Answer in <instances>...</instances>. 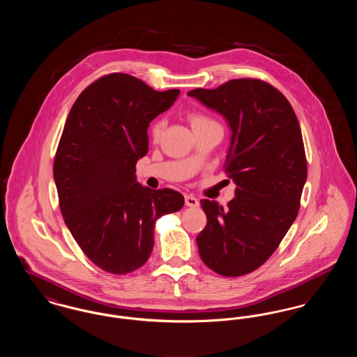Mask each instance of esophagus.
Returning <instances> with one entry per match:
<instances>
[{
  "label": "esophagus",
  "mask_w": 357,
  "mask_h": 357,
  "mask_svg": "<svg viewBox=\"0 0 357 357\" xmlns=\"http://www.w3.org/2000/svg\"><path fill=\"white\" fill-rule=\"evenodd\" d=\"M185 204L188 207H198L199 206V201L195 197H192V195H186L185 197Z\"/></svg>",
  "instance_id": "1"
}]
</instances>
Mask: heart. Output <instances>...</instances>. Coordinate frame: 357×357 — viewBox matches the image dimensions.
<instances>
[{"label":"heart","instance_id":"b5f03b06","mask_svg":"<svg viewBox=\"0 0 357 357\" xmlns=\"http://www.w3.org/2000/svg\"><path fill=\"white\" fill-rule=\"evenodd\" d=\"M187 118H188V121H190V124H191L194 131L198 130V128L206 127V126L217 124L215 120L211 119L210 116L204 115L202 112H197V111H190L187 114ZM163 127H165V120L162 119V118L153 120L151 126H150V134H151L153 137H158V136L162 134Z\"/></svg>","mask_w":357,"mask_h":357}]
</instances>
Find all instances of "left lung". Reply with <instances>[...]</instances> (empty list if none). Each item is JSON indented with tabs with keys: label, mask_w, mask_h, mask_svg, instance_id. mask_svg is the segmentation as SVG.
<instances>
[{
	"label": "left lung",
	"mask_w": 357,
	"mask_h": 357,
	"mask_svg": "<svg viewBox=\"0 0 357 357\" xmlns=\"http://www.w3.org/2000/svg\"><path fill=\"white\" fill-rule=\"evenodd\" d=\"M229 121L223 170L236 198L223 208L202 199L207 225L198 234L207 268L226 277L255 272L275 252L300 208L306 182L301 128L288 99L259 79H234L188 92Z\"/></svg>",
	"instance_id": "1"
}]
</instances>
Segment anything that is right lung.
<instances>
[{
  "label": "right lung",
  "instance_id": "add662e5",
  "mask_svg": "<svg viewBox=\"0 0 357 357\" xmlns=\"http://www.w3.org/2000/svg\"><path fill=\"white\" fill-rule=\"evenodd\" d=\"M178 95L115 72L88 85L69 111L53 162L59 206L72 237L104 272L143 266L156 220L185 204L181 192L143 187L135 176L137 159L149 151L151 120Z\"/></svg>",
  "mask_w": 357,
  "mask_h": 357
}]
</instances>
